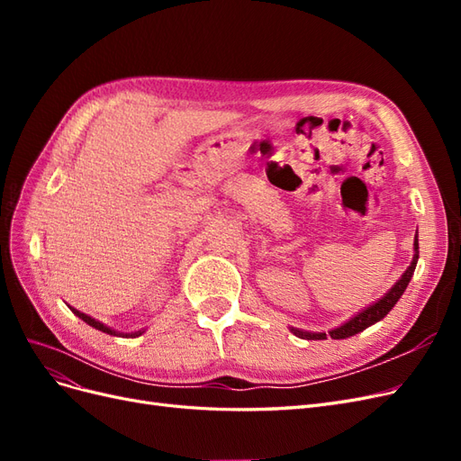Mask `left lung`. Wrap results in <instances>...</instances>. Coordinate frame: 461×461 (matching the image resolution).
I'll list each match as a JSON object with an SVG mask.
<instances>
[{"mask_svg": "<svg viewBox=\"0 0 461 461\" xmlns=\"http://www.w3.org/2000/svg\"><path fill=\"white\" fill-rule=\"evenodd\" d=\"M417 259H420V240H417V234H415V240H413V259L410 263V267L403 271V275L398 278V283L390 288L386 294L376 300L375 303L367 305L366 310H361L359 313H356L354 317H350L346 321V323H342L340 327L332 329L329 332H308V330H302V329H294L290 327V332H294L298 339H305V340H325L327 337L334 339V340H342V339H350L354 337V334L366 330L367 327L379 323L381 319H384V315L394 308L396 302L402 298L403 292H406L411 276H413V271H415V265H417Z\"/></svg>", "mask_w": 461, "mask_h": 461, "instance_id": "1", "label": "left lung"}]
</instances>
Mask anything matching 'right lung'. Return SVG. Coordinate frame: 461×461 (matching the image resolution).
<instances>
[{"instance_id": "1", "label": "right lung", "mask_w": 461, "mask_h": 461, "mask_svg": "<svg viewBox=\"0 0 461 461\" xmlns=\"http://www.w3.org/2000/svg\"><path fill=\"white\" fill-rule=\"evenodd\" d=\"M71 312L78 317V319H82L85 321L86 325H90V327H94V329H97V330H102V332H107V334H113V337H122V339H136V337H140L142 332H146L144 329L142 330H134V332H119V330H113V329H109L107 325H104V323H100V321H95V319H92L90 315H86V313H82V312H78V310H75V308H71Z\"/></svg>"}]
</instances>
